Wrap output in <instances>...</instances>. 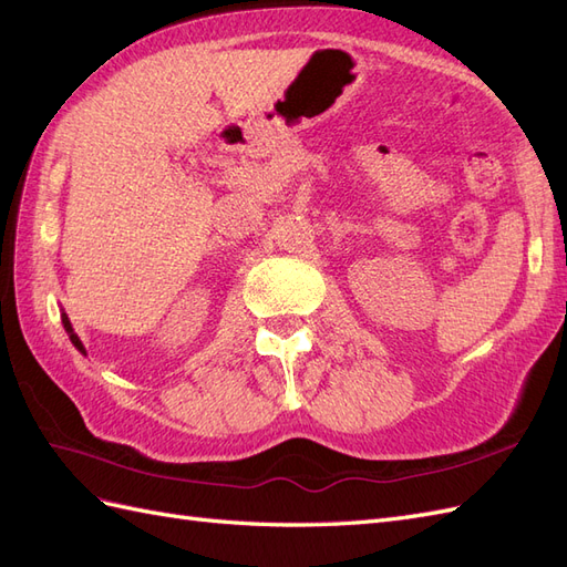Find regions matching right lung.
Listing matches in <instances>:
<instances>
[{"label": "right lung", "instance_id": "right-lung-1", "mask_svg": "<svg viewBox=\"0 0 567 567\" xmlns=\"http://www.w3.org/2000/svg\"><path fill=\"white\" fill-rule=\"evenodd\" d=\"M61 321H63V329H65V333H68V338H71V342L73 346L82 352V354H87V350H84V346H82V340L78 338V333L73 331V323H71V319H68V315L61 310Z\"/></svg>", "mask_w": 567, "mask_h": 567}]
</instances>
